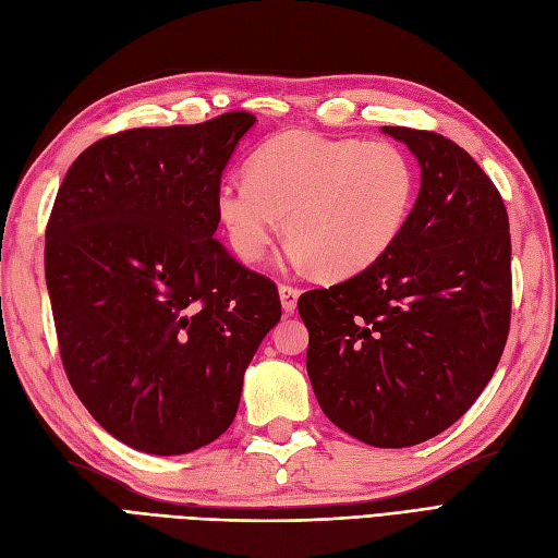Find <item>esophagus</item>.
<instances>
[{
  "mask_svg": "<svg viewBox=\"0 0 558 558\" xmlns=\"http://www.w3.org/2000/svg\"><path fill=\"white\" fill-rule=\"evenodd\" d=\"M279 298H281V307L286 314H293L298 307V298H300V289L289 283H281L279 286Z\"/></svg>",
  "mask_w": 558,
  "mask_h": 558,
  "instance_id": "obj_1",
  "label": "esophagus"
}]
</instances>
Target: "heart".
I'll use <instances>...</instances> for the list:
<instances>
[{"label":"heart","instance_id":"obj_1","mask_svg":"<svg viewBox=\"0 0 558 558\" xmlns=\"http://www.w3.org/2000/svg\"><path fill=\"white\" fill-rule=\"evenodd\" d=\"M414 197V162L398 144L293 130L265 142L246 177L221 179L214 211L242 263L265 258L283 218L298 265L324 279H347L396 246Z\"/></svg>","mask_w":558,"mask_h":558}]
</instances>
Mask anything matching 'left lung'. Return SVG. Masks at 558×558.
<instances>
[{
	"instance_id": "1",
	"label": "left lung",
	"mask_w": 558,
	"mask_h": 558,
	"mask_svg": "<svg viewBox=\"0 0 558 558\" xmlns=\"http://www.w3.org/2000/svg\"><path fill=\"white\" fill-rule=\"evenodd\" d=\"M408 144L421 189L396 246L365 272L300 295L320 410L356 440L402 449L447 430L494 377L510 332V221L494 181L428 130Z\"/></svg>"
}]
</instances>
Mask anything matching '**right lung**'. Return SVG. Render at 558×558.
<instances>
[{
	"mask_svg": "<svg viewBox=\"0 0 558 558\" xmlns=\"http://www.w3.org/2000/svg\"><path fill=\"white\" fill-rule=\"evenodd\" d=\"M256 116L134 128L66 170L46 286L66 379L116 440L156 456L214 442L281 318L275 281L214 240V191Z\"/></svg>",
	"mask_w": 558,
	"mask_h": 558,
	"instance_id": "add662e5",
	"label": "right lung"
}]
</instances>
